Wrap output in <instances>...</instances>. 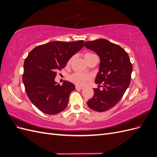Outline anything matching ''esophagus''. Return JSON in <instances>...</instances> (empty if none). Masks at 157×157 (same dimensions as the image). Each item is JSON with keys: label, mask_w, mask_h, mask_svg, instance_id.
<instances>
[{"label": "esophagus", "mask_w": 157, "mask_h": 157, "mask_svg": "<svg viewBox=\"0 0 157 157\" xmlns=\"http://www.w3.org/2000/svg\"><path fill=\"white\" fill-rule=\"evenodd\" d=\"M76 90H82L83 88L82 87H80V86H76Z\"/></svg>", "instance_id": "obj_1"}]
</instances>
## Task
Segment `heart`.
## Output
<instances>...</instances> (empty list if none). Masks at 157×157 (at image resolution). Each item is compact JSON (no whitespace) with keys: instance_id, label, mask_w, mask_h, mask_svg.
I'll return each instance as SVG.
<instances>
[{"instance_id":"1","label":"heart","mask_w":157,"mask_h":157,"mask_svg":"<svg viewBox=\"0 0 157 157\" xmlns=\"http://www.w3.org/2000/svg\"><path fill=\"white\" fill-rule=\"evenodd\" d=\"M94 55V54L91 53H86L84 55V58L85 59H87L88 58H90V57H91ZM71 61H72V59H70L68 61L67 64H70ZM89 79H90V77L88 75L81 74L79 73H73L69 77L70 81H71L73 83L75 84L76 85H77V86H84L85 83H86Z\"/></svg>"}]
</instances>
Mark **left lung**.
<instances>
[{
  "label": "left lung",
  "mask_w": 157,
  "mask_h": 157,
  "mask_svg": "<svg viewBox=\"0 0 157 157\" xmlns=\"http://www.w3.org/2000/svg\"><path fill=\"white\" fill-rule=\"evenodd\" d=\"M84 46L99 57L95 83L103 87L101 90L94 88V96L87 102L88 106L98 112L106 111L118 103L129 86L132 65L127 52L107 40L85 42Z\"/></svg>",
  "instance_id": "1"
}]
</instances>
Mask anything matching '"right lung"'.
I'll list each match as a JSON object with an SVG mask.
<instances>
[{"label":"right lung","mask_w":157,"mask_h":157,"mask_svg":"<svg viewBox=\"0 0 157 157\" xmlns=\"http://www.w3.org/2000/svg\"><path fill=\"white\" fill-rule=\"evenodd\" d=\"M84 40L52 41L33 49L23 64V82L26 94L36 108L47 115H56L65 110L75 85L64 81L60 86L55 81L57 71L84 46Z\"/></svg>","instance_id":"right-lung-1"}]
</instances>
